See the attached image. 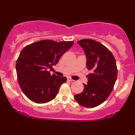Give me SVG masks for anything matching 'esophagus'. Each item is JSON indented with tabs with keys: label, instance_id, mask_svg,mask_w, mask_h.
Returning a JSON list of instances; mask_svg holds the SVG:
<instances>
[{
	"label": "esophagus",
	"instance_id": "esophagus-1",
	"mask_svg": "<svg viewBox=\"0 0 135 135\" xmlns=\"http://www.w3.org/2000/svg\"><path fill=\"white\" fill-rule=\"evenodd\" d=\"M67 80H68V81H69V82H73V81H74V80H73L72 79H71V78H68Z\"/></svg>",
	"mask_w": 135,
	"mask_h": 135
}]
</instances>
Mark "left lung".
<instances>
[{
	"instance_id": "8db88e82",
	"label": "left lung",
	"mask_w": 135,
	"mask_h": 135,
	"mask_svg": "<svg viewBox=\"0 0 135 135\" xmlns=\"http://www.w3.org/2000/svg\"><path fill=\"white\" fill-rule=\"evenodd\" d=\"M77 43L83 48L86 66L92 73L87 76L88 84H84V91L74 98L82 106L93 108L103 103L112 92L117 79L116 61L110 51L99 42L86 38Z\"/></svg>"
}]
</instances>
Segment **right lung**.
Returning <instances> with one entry per match:
<instances>
[{
    "label": "right lung",
    "mask_w": 135,
    "mask_h": 135,
    "mask_svg": "<svg viewBox=\"0 0 135 135\" xmlns=\"http://www.w3.org/2000/svg\"><path fill=\"white\" fill-rule=\"evenodd\" d=\"M73 44V41L43 40L28 45L21 50L16 61L17 78L23 93L31 101L44 103L56 97L66 78L51 75L48 69L57 64Z\"/></svg>",
    "instance_id": "add662e5"
}]
</instances>
